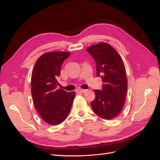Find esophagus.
Returning a JSON list of instances; mask_svg holds the SVG:
<instances>
[{
	"label": "esophagus",
	"instance_id": "34e87169",
	"mask_svg": "<svg viewBox=\"0 0 160 160\" xmlns=\"http://www.w3.org/2000/svg\"><path fill=\"white\" fill-rule=\"evenodd\" d=\"M77 91L79 92V93H85V92L87 91V89H79L77 90Z\"/></svg>",
	"mask_w": 160,
	"mask_h": 160
}]
</instances>
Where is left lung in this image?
Masks as SVG:
<instances>
[{"label": "left lung", "instance_id": "obj_1", "mask_svg": "<svg viewBox=\"0 0 160 160\" xmlns=\"http://www.w3.org/2000/svg\"><path fill=\"white\" fill-rule=\"evenodd\" d=\"M96 62L97 76L101 77V90H94L95 99L91 103L93 112L101 118L111 119L118 115L124 105L128 90V78L122 57L107 42L87 48Z\"/></svg>", "mask_w": 160, "mask_h": 160}]
</instances>
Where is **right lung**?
Masks as SVG:
<instances>
[{
    "label": "right lung",
    "mask_w": 160,
    "mask_h": 160,
    "mask_svg": "<svg viewBox=\"0 0 160 160\" xmlns=\"http://www.w3.org/2000/svg\"><path fill=\"white\" fill-rule=\"evenodd\" d=\"M69 52H50L42 55L35 62L31 76V93L35 109L50 125L62 123L68 116L75 93L57 89L58 77Z\"/></svg>",
    "instance_id": "1"
}]
</instances>
